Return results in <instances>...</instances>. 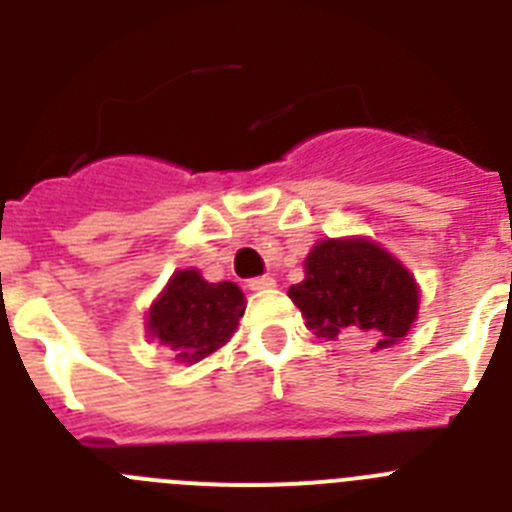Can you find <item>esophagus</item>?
Returning a JSON list of instances; mask_svg holds the SVG:
<instances>
[{
    "label": "esophagus",
    "instance_id": "1",
    "mask_svg": "<svg viewBox=\"0 0 512 512\" xmlns=\"http://www.w3.org/2000/svg\"><path fill=\"white\" fill-rule=\"evenodd\" d=\"M248 289H253V292H261V289H271L274 287V277H269V274H264V277H253L246 282Z\"/></svg>",
    "mask_w": 512,
    "mask_h": 512
}]
</instances>
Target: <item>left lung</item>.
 I'll return each mask as SVG.
<instances>
[{
	"mask_svg": "<svg viewBox=\"0 0 512 512\" xmlns=\"http://www.w3.org/2000/svg\"><path fill=\"white\" fill-rule=\"evenodd\" d=\"M289 297L318 338H348L387 348L402 341L418 315L410 271L364 238L320 241L305 261V282Z\"/></svg>",
	"mask_w": 512,
	"mask_h": 512,
	"instance_id": "obj_1",
	"label": "left lung"
}]
</instances>
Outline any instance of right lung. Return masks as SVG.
I'll use <instances>...</instances> for the list:
<instances>
[{"label": "right lung", "instance_id": "obj_1", "mask_svg": "<svg viewBox=\"0 0 512 512\" xmlns=\"http://www.w3.org/2000/svg\"><path fill=\"white\" fill-rule=\"evenodd\" d=\"M246 302L238 284H210L200 271L184 269L171 277L148 315V330L182 361H200L228 343Z\"/></svg>", "mask_w": 512, "mask_h": 512}]
</instances>
